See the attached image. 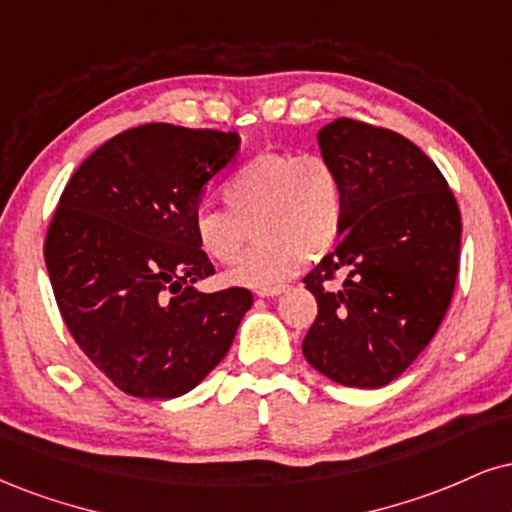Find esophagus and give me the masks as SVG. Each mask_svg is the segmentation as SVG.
Masks as SVG:
<instances>
[{
	"mask_svg": "<svg viewBox=\"0 0 512 512\" xmlns=\"http://www.w3.org/2000/svg\"><path fill=\"white\" fill-rule=\"evenodd\" d=\"M286 291V286H276V288H262V291H257L260 298H276V295H281Z\"/></svg>",
	"mask_w": 512,
	"mask_h": 512,
	"instance_id": "esophagus-1",
	"label": "esophagus"
}]
</instances>
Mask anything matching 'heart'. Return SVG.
Here are the masks:
<instances>
[{"mask_svg":"<svg viewBox=\"0 0 512 512\" xmlns=\"http://www.w3.org/2000/svg\"><path fill=\"white\" fill-rule=\"evenodd\" d=\"M226 207L200 202L193 209V236L209 260L231 264L240 255L245 224L252 219L255 250L226 274L245 288H272L291 279L310 257L336 245L346 219L341 174L322 155L264 152L250 159L221 188Z\"/></svg>","mask_w":512,"mask_h":512,"instance_id":"1","label":"heart"}]
</instances>
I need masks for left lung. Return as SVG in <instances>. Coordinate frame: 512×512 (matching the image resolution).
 <instances>
[{
    "instance_id": "8db88e82",
    "label": "left lung",
    "mask_w": 512,
    "mask_h": 512,
    "mask_svg": "<svg viewBox=\"0 0 512 512\" xmlns=\"http://www.w3.org/2000/svg\"><path fill=\"white\" fill-rule=\"evenodd\" d=\"M341 174L346 219L334 252L305 276L317 319L305 360L341 386L381 389L429 346L451 303L460 212L446 178L415 143L386 128L336 119L317 133ZM336 271L341 289H324Z\"/></svg>"
}]
</instances>
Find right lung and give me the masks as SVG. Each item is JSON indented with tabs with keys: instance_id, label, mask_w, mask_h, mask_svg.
Segmentation results:
<instances>
[{
	"instance_id": "add662e5",
	"label": "right lung",
	"mask_w": 512,
	"mask_h": 512,
	"mask_svg": "<svg viewBox=\"0 0 512 512\" xmlns=\"http://www.w3.org/2000/svg\"><path fill=\"white\" fill-rule=\"evenodd\" d=\"M238 147V133L147 123L97 147L59 197L45 240L54 298L80 350L128 396L193 391L252 307L245 288H195L214 267L193 209Z\"/></svg>"
}]
</instances>
